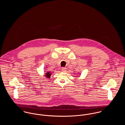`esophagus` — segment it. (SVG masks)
Listing matches in <instances>:
<instances>
[{
    "mask_svg": "<svg viewBox=\"0 0 125 125\" xmlns=\"http://www.w3.org/2000/svg\"><path fill=\"white\" fill-rule=\"evenodd\" d=\"M62 71L63 72H65L66 71V68L65 67H62Z\"/></svg>",
    "mask_w": 125,
    "mask_h": 125,
    "instance_id": "1",
    "label": "esophagus"
}]
</instances>
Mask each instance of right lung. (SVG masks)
Masks as SVG:
<instances>
[{
	"mask_svg": "<svg viewBox=\"0 0 125 125\" xmlns=\"http://www.w3.org/2000/svg\"><path fill=\"white\" fill-rule=\"evenodd\" d=\"M51 75H52V73L51 72L48 71L45 74H44V76H45V77L47 78H50L51 76Z\"/></svg>",
	"mask_w": 125,
	"mask_h": 125,
	"instance_id": "right-lung-1",
	"label": "right lung"
}]
</instances>
